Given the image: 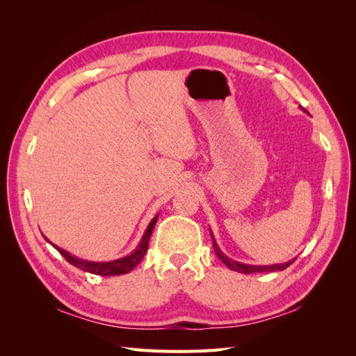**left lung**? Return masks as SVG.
<instances>
[{
  "label": "left lung",
  "mask_w": 356,
  "mask_h": 356,
  "mask_svg": "<svg viewBox=\"0 0 356 356\" xmlns=\"http://www.w3.org/2000/svg\"><path fill=\"white\" fill-rule=\"evenodd\" d=\"M213 239V238H212ZM213 251L215 254H217L220 257V260L227 266L229 268H232V270L234 272H241V273H245V275H250V273H263V272H276V270H284V268H286L293 261H288V263H284V264H275V266H248V264H242V263H238V261H233L230 260V258L225 257L221 251L218 245L215 243L213 241Z\"/></svg>",
  "instance_id": "1"
}]
</instances>
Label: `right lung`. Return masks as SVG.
<instances>
[{
    "instance_id": "add662e5",
    "label": "right lung",
    "mask_w": 356,
    "mask_h": 356,
    "mask_svg": "<svg viewBox=\"0 0 356 356\" xmlns=\"http://www.w3.org/2000/svg\"><path fill=\"white\" fill-rule=\"evenodd\" d=\"M157 217L159 215H156V217L152 220V222L148 224V227L143 236L141 239V243L138 245L136 250L127 257H123L120 258V260H115V261H110V263H92V261H83V260H79V258H75L72 255H70L67 251H63L62 248L53 245L56 248V250L60 252V255L65 258V260L75 266L77 268H81V270L84 272H89V273H93V275H101V276H117V275H124V273H129L132 270V268L135 266H138V263L143 260L147 250H148V242H149V238H152V233H153V229L154 225L157 222Z\"/></svg>"
}]
</instances>
